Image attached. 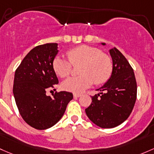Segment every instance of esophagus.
<instances>
[{
	"label": "esophagus",
	"instance_id": "34e87169",
	"mask_svg": "<svg viewBox=\"0 0 154 154\" xmlns=\"http://www.w3.org/2000/svg\"><path fill=\"white\" fill-rule=\"evenodd\" d=\"M74 98H77V97H81V94H74Z\"/></svg>",
	"mask_w": 154,
	"mask_h": 154
}]
</instances>
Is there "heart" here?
<instances>
[{
	"instance_id": "1",
	"label": "heart",
	"mask_w": 154,
	"mask_h": 154,
	"mask_svg": "<svg viewBox=\"0 0 154 154\" xmlns=\"http://www.w3.org/2000/svg\"><path fill=\"white\" fill-rule=\"evenodd\" d=\"M67 60L56 57L52 63L54 72L60 77H68L73 66H79L77 77H70L62 82V88L73 93H80L92 84L100 85L111 77L112 60L100 48L82 45L69 50L66 52Z\"/></svg>"
}]
</instances>
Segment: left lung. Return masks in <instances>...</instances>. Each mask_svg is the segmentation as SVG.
<instances>
[{"label":"left lung","instance_id":"obj_1","mask_svg":"<svg viewBox=\"0 0 154 154\" xmlns=\"http://www.w3.org/2000/svg\"><path fill=\"white\" fill-rule=\"evenodd\" d=\"M109 53L113 63L111 77L97 89L100 93L91 97V104L85 109L90 120L103 128H112L125 121L137 100V82L132 67L116 48L110 49Z\"/></svg>","mask_w":154,"mask_h":154}]
</instances>
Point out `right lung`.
Instances as JSON below:
<instances>
[{
    "mask_svg": "<svg viewBox=\"0 0 154 154\" xmlns=\"http://www.w3.org/2000/svg\"><path fill=\"white\" fill-rule=\"evenodd\" d=\"M57 43H46L32 49L15 71L13 95L20 114L32 128L45 130L63 116L73 99L70 92H56L53 97L46 90L58 84L52 63L58 53Z\"/></svg>",
    "mask_w": 154,
    "mask_h": 154,
    "instance_id": "add662e5",
    "label": "right lung"
}]
</instances>
